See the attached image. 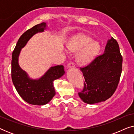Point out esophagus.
<instances>
[{"mask_svg": "<svg viewBox=\"0 0 134 134\" xmlns=\"http://www.w3.org/2000/svg\"><path fill=\"white\" fill-rule=\"evenodd\" d=\"M68 68H75V65L73 62H70L68 64Z\"/></svg>", "mask_w": 134, "mask_h": 134, "instance_id": "34e87169", "label": "esophagus"}]
</instances>
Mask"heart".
<instances>
[{"instance_id":"1","label":"heart","mask_w":134,"mask_h":134,"mask_svg":"<svg viewBox=\"0 0 134 134\" xmlns=\"http://www.w3.org/2000/svg\"><path fill=\"white\" fill-rule=\"evenodd\" d=\"M67 47L72 52H79L77 61L81 65L90 62L99 52L100 46L98 42L94 41L90 36L79 34L73 36L67 43Z\"/></svg>"}]
</instances>
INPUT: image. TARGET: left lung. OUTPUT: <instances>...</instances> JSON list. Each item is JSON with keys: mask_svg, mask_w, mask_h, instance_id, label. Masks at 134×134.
I'll list each match as a JSON object with an SVG mask.
<instances>
[{"mask_svg": "<svg viewBox=\"0 0 134 134\" xmlns=\"http://www.w3.org/2000/svg\"><path fill=\"white\" fill-rule=\"evenodd\" d=\"M122 57L117 41L108 40L104 54L97 57L87 66L80 68L85 81L80 98L88 104L105 101L118 87L122 71Z\"/></svg>", "mask_w": 134, "mask_h": 134, "instance_id": "obj_1", "label": "left lung"}]
</instances>
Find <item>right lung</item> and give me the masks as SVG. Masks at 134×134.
I'll list each match as a JSON object with an SVG mask.
<instances>
[{
  "mask_svg": "<svg viewBox=\"0 0 134 134\" xmlns=\"http://www.w3.org/2000/svg\"><path fill=\"white\" fill-rule=\"evenodd\" d=\"M47 24L42 23L35 25L21 36L12 54V79L16 91L27 103L36 105H45L55 94L54 81L65 74L63 65L52 66L40 79H33L19 65V56L21 49L29 40L38 32H43Z\"/></svg>",
  "mask_w": 134,
  "mask_h": 134,
  "instance_id": "1",
  "label": "right lung"
}]
</instances>
